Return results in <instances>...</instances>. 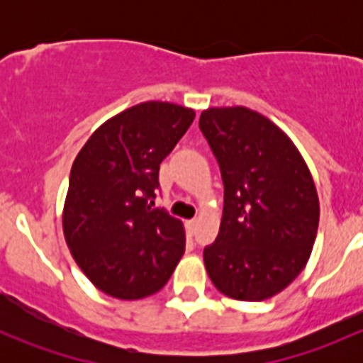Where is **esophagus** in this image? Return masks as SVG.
I'll return each instance as SVG.
<instances>
[{
	"mask_svg": "<svg viewBox=\"0 0 363 363\" xmlns=\"http://www.w3.org/2000/svg\"><path fill=\"white\" fill-rule=\"evenodd\" d=\"M186 228H188L189 233H195V230H196V219H189V221H186Z\"/></svg>",
	"mask_w": 363,
	"mask_h": 363,
	"instance_id": "esophagus-1",
	"label": "esophagus"
}]
</instances>
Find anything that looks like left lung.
<instances>
[{"mask_svg": "<svg viewBox=\"0 0 363 363\" xmlns=\"http://www.w3.org/2000/svg\"><path fill=\"white\" fill-rule=\"evenodd\" d=\"M199 124L225 184L205 269L230 298H270L302 272L313 251L320 221L313 175L290 137L251 108H207Z\"/></svg>", "mask_w": 363, "mask_h": 363, "instance_id": "1", "label": "left lung"}]
</instances>
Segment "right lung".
I'll return each mask as SVG.
<instances>
[{
    "mask_svg": "<svg viewBox=\"0 0 363 363\" xmlns=\"http://www.w3.org/2000/svg\"><path fill=\"white\" fill-rule=\"evenodd\" d=\"M193 108L144 101L105 121L73 161L63 232L73 259L104 294L138 300L167 284L184 255L182 223L152 208L160 164Z\"/></svg>",
    "mask_w": 363,
    "mask_h": 363,
    "instance_id": "1",
    "label": "right lung"
}]
</instances>
